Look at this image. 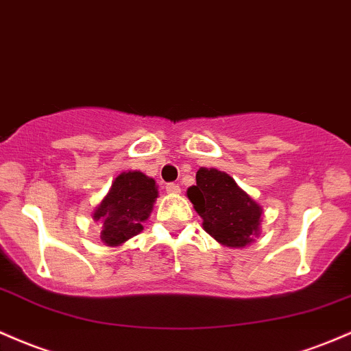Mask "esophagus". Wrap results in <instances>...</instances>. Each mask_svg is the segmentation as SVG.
Masks as SVG:
<instances>
[{"mask_svg": "<svg viewBox=\"0 0 351 351\" xmlns=\"http://www.w3.org/2000/svg\"><path fill=\"white\" fill-rule=\"evenodd\" d=\"M167 193H169V195L180 193V186H178V184H175V183H168L167 184Z\"/></svg>", "mask_w": 351, "mask_h": 351, "instance_id": "1", "label": "esophagus"}]
</instances>
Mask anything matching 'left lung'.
Returning a JSON list of instances; mask_svg holds the SVG:
<instances>
[{
  "label": "left lung",
  "mask_w": 351,
  "mask_h": 351,
  "mask_svg": "<svg viewBox=\"0 0 351 351\" xmlns=\"http://www.w3.org/2000/svg\"><path fill=\"white\" fill-rule=\"evenodd\" d=\"M203 228L218 243L243 248L260 233L261 206L253 202L226 173L199 168L196 184L186 191Z\"/></svg>",
  "instance_id": "8db88e82"
}]
</instances>
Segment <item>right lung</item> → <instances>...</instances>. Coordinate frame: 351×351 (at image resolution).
Wrapping results in <instances>:
<instances>
[{
	"mask_svg": "<svg viewBox=\"0 0 351 351\" xmlns=\"http://www.w3.org/2000/svg\"><path fill=\"white\" fill-rule=\"evenodd\" d=\"M158 198L155 180L141 171L118 175L108 195L95 210L93 219L101 225L99 238L106 246H119L143 230Z\"/></svg>",
	"mask_w": 351,
	"mask_h": 351,
	"instance_id": "1",
	"label": "right lung"
}]
</instances>
